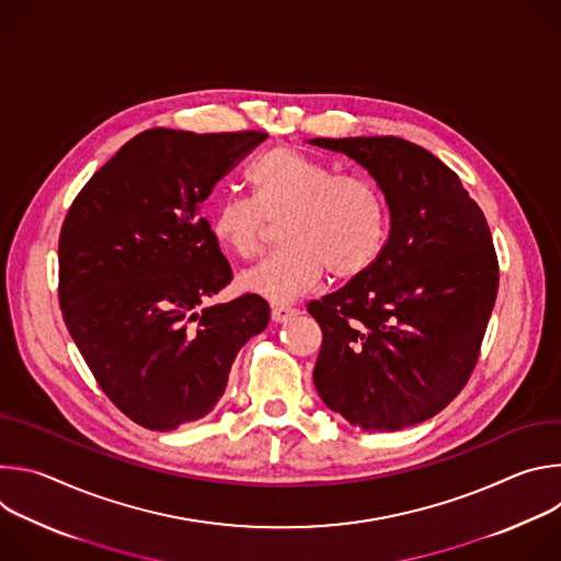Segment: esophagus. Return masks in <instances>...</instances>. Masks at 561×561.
Returning a JSON list of instances; mask_svg holds the SVG:
<instances>
[{
    "label": "esophagus",
    "mask_w": 561,
    "mask_h": 561,
    "mask_svg": "<svg viewBox=\"0 0 561 561\" xmlns=\"http://www.w3.org/2000/svg\"><path fill=\"white\" fill-rule=\"evenodd\" d=\"M299 310L295 308V306H288V304H275L273 306V310H271V314H273V319L275 322H288V319L293 317V314H297Z\"/></svg>",
    "instance_id": "1"
}]
</instances>
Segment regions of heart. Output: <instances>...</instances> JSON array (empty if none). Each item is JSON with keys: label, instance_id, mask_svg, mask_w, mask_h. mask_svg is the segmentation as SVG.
I'll use <instances>...</instances> for the list:
<instances>
[{"label": "heart", "instance_id": "obj_1", "mask_svg": "<svg viewBox=\"0 0 561 561\" xmlns=\"http://www.w3.org/2000/svg\"><path fill=\"white\" fill-rule=\"evenodd\" d=\"M253 197L226 195L208 219L215 242L239 260L262 253L268 221H279V249L244 273L242 286L273 304L308 293L319 279L351 282L383 253L390 208L366 178L337 175L319 159L290 148L266 150L249 171Z\"/></svg>", "mask_w": 561, "mask_h": 561}]
</instances>
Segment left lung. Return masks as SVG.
Segmentation results:
<instances>
[{
  "label": "left lung",
  "mask_w": 561,
  "mask_h": 561,
  "mask_svg": "<svg viewBox=\"0 0 561 561\" xmlns=\"http://www.w3.org/2000/svg\"><path fill=\"white\" fill-rule=\"evenodd\" d=\"M379 184L383 253L344 288L308 304L322 329L312 381L355 426L394 431L444 411L470 379L500 286L486 217L455 171L399 137H317Z\"/></svg>",
  "instance_id": "1"
}]
</instances>
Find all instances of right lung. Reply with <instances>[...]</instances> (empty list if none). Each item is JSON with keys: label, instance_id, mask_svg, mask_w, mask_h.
Segmentation results:
<instances>
[{"label": "right lung", "instance_id": "obj_1", "mask_svg": "<svg viewBox=\"0 0 561 561\" xmlns=\"http://www.w3.org/2000/svg\"><path fill=\"white\" fill-rule=\"evenodd\" d=\"M264 130L150 128L72 199L59 232L64 324L111 402L148 431L208 415L271 319L253 293L204 306L232 271L202 202Z\"/></svg>", "mask_w": 561, "mask_h": 561}]
</instances>
